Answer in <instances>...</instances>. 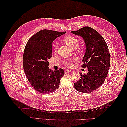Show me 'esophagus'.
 <instances>
[{
  "label": "esophagus",
  "mask_w": 127,
  "mask_h": 127,
  "mask_svg": "<svg viewBox=\"0 0 127 127\" xmlns=\"http://www.w3.org/2000/svg\"><path fill=\"white\" fill-rule=\"evenodd\" d=\"M64 72H65V73L70 72H71V70H69V69H66V70H64Z\"/></svg>",
  "instance_id": "34e87169"
}]
</instances>
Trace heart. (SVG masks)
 <instances>
[{"mask_svg": "<svg viewBox=\"0 0 127 127\" xmlns=\"http://www.w3.org/2000/svg\"><path fill=\"white\" fill-rule=\"evenodd\" d=\"M64 41L66 42V43L69 46V47L72 48L74 46H76L78 43V40L76 37L72 36H67L64 38ZM55 51H56L57 49V44H55L54 47ZM75 61V59H72L67 63V64L68 66H71L72 63L73 61Z\"/></svg>", "mask_w": 127, "mask_h": 127, "instance_id": "1", "label": "heart"}]
</instances>
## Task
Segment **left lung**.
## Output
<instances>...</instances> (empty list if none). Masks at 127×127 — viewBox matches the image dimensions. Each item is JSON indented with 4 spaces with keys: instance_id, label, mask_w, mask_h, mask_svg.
I'll use <instances>...</instances> for the list:
<instances>
[{
    "instance_id": "obj_1",
    "label": "left lung",
    "mask_w": 127,
    "mask_h": 127,
    "mask_svg": "<svg viewBox=\"0 0 127 127\" xmlns=\"http://www.w3.org/2000/svg\"><path fill=\"white\" fill-rule=\"evenodd\" d=\"M71 32L81 36L85 42V53L82 66L88 70L87 74L80 72L81 78L74 83V87L80 92L91 93L102 85L108 73L110 64L108 47L101 34L90 27Z\"/></svg>"
}]
</instances>
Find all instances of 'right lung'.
<instances>
[{"mask_svg":"<svg viewBox=\"0 0 127 127\" xmlns=\"http://www.w3.org/2000/svg\"><path fill=\"white\" fill-rule=\"evenodd\" d=\"M66 32L43 30L29 40L24 49L23 68L32 86L41 93H50L59 86L64 75L63 69L51 70L48 59L52 56V42Z\"/></svg>","mask_w":127,"mask_h":127,"instance_id":"1","label":"right lung"}]
</instances>
